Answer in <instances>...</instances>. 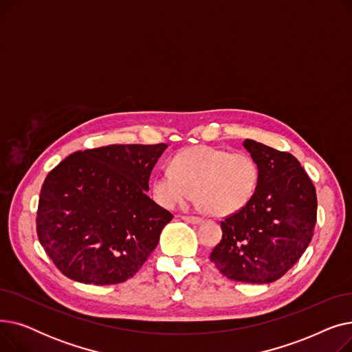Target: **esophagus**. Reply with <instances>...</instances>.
I'll return each instance as SVG.
<instances>
[{"label": "esophagus", "instance_id": "34e87169", "mask_svg": "<svg viewBox=\"0 0 352 352\" xmlns=\"http://www.w3.org/2000/svg\"><path fill=\"white\" fill-rule=\"evenodd\" d=\"M182 219L186 221V223H190V224H194V226H198L202 223L201 218H197V217H182Z\"/></svg>", "mask_w": 352, "mask_h": 352}]
</instances>
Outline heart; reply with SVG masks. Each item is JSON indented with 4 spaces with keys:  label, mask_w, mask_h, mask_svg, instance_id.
I'll return each mask as SVG.
<instances>
[{
    "label": "heart",
    "mask_w": 352,
    "mask_h": 352,
    "mask_svg": "<svg viewBox=\"0 0 352 352\" xmlns=\"http://www.w3.org/2000/svg\"><path fill=\"white\" fill-rule=\"evenodd\" d=\"M258 182L260 168L251 155L199 145L179 153L170 170L155 175L153 194L158 204L168 210L184 204L195 194L207 214L224 218L250 204Z\"/></svg>",
    "instance_id": "1"
}]
</instances>
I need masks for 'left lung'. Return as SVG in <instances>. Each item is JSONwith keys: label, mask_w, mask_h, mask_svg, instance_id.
<instances>
[{"label": "left lung", "mask_w": 352, "mask_h": 352, "mask_svg": "<svg viewBox=\"0 0 352 352\" xmlns=\"http://www.w3.org/2000/svg\"><path fill=\"white\" fill-rule=\"evenodd\" d=\"M260 168L250 204L221 223L223 239L211 261L234 281L274 283L297 263L314 235L317 194L300 161L289 153L245 140Z\"/></svg>", "instance_id": "1"}]
</instances>
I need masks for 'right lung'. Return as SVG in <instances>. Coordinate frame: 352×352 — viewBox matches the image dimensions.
<instances>
[{
  "instance_id": "obj_1",
  "label": "right lung",
  "mask_w": 352,
  "mask_h": 352,
  "mask_svg": "<svg viewBox=\"0 0 352 352\" xmlns=\"http://www.w3.org/2000/svg\"><path fill=\"white\" fill-rule=\"evenodd\" d=\"M166 146L121 144L77 151L47 175L36 234L65 276L82 284H120L146 261L173 219L146 195Z\"/></svg>"
}]
</instances>
